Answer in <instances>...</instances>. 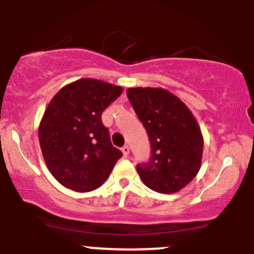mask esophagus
I'll return each instance as SVG.
<instances>
[{"label":"esophagus","mask_w":254,"mask_h":254,"mask_svg":"<svg viewBox=\"0 0 254 254\" xmlns=\"http://www.w3.org/2000/svg\"><path fill=\"white\" fill-rule=\"evenodd\" d=\"M122 151H123V154L125 156H127V155H129V153H130V148L127 147V145H124V147L122 148Z\"/></svg>","instance_id":"obj_1"}]
</instances>
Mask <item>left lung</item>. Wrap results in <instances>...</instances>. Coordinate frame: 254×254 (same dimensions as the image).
Here are the masks:
<instances>
[{
  "instance_id": "1",
  "label": "left lung",
  "mask_w": 254,
  "mask_h": 254,
  "mask_svg": "<svg viewBox=\"0 0 254 254\" xmlns=\"http://www.w3.org/2000/svg\"><path fill=\"white\" fill-rule=\"evenodd\" d=\"M137 117L147 130L149 161L137 165L145 185L160 193H174L197 176L203 155V136L189 107L162 88L127 90Z\"/></svg>"
}]
</instances>
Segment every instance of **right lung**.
Here are the masks:
<instances>
[{
	"label": "right lung",
	"instance_id": "right-lung-1",
	"mask_svg": "<svg viewBox=\"0 0 254 254\" xmlns=\"http://www.w3.org/2000/svg\"><path fill=\"white\" fill-rule=\"evenodd\" d=\"M123 88L81 78L52 98L39 125V143L49 171L58 183L77 192L100 188L123 156L111 143L103 111Z\"/></svg>",
	"mask_w": 254,
	"mask_h": 254
}]
</instances>
